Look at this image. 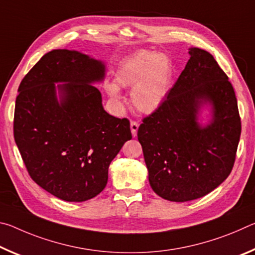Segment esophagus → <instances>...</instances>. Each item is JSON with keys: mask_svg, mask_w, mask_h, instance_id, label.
<instances>
[{"mask_svg": "<svg viewBox=\"0 0 255 255\" xmlns=\"http://www.w3.org/2000/svg\"><path fill=\"white\" fill-rule=\"evenodd\" d=\"M138 127H139V124H138V122H135V120H132V122L130 123V129H131V133H132L133 137L137 135Z\"/></svg>", "mask_w": 255, "mask_h": 255, "instance_id": "obj_1", "label": "esophagus"}]
</instances>
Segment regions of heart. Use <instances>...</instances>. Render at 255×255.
Instances as JSON below:
<instances>
[{
	"mask_svg": "<svg viewBox=\"0 0 255 255\" xmlns=\"http://www.w3.org/2000/svg\"><path fill=\"white\" fill-rule=\"evenodd\" d=\"M173 68L170 58L164 54L140 50L120 64L115 81L120 86H133L131 100L138 110L152 114L161 107L170 92ZM112 98L119 97L115 83L106 85Z\"/></svg>",
	"mask_w": 255,
	"mask_h": 255,
	"instance_id": "heart-1",
	"label": "heart"
}]
</instances>
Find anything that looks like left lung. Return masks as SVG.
Returning a JSON list of instances; mask_svg holds the SVG:
<instances>
[{"label": "left lung", "mask_w": 255, "mask_h": 255, "mask_svg": "<svg viewBox=\"0 0 255 255\" xmlns=\"http://www.w3.org/2000/svg\"><path fill=\"white\" fill-rule=\"evenodd\" d=\"M190 59L163 105L143 119L138 140L149 184L163 199L201 198L226 180L235 163L241 118L234 89L214 56L191 48ZM214 106L213 123L196 124L197 109Z\"/></svg>", "instance_id": "left-lung-1"}]
</instances>
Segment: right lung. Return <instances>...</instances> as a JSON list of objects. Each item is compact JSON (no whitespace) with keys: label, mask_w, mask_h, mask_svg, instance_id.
Here are the masks:
<instances>
[{"label":"right lung","mask_w":255,"mask_h":255,"mask_svg":"<svg viewBox=\"0 0 255 255\" xmlns=\"http://www.w3.org/2000/svg\"><path fill=\"white\" fill-rule=\"evenodd\" d=\"M105 76L101 62L75 50L55 49L42 56L19 86L13 133L34 182L65 201L98 196L108 169L131 139L130 123L103 110L101 93L91 83ZM55 81L62 101L55 98Z\"/></svg>","instance_id":"add662e5"}]
</instances>
